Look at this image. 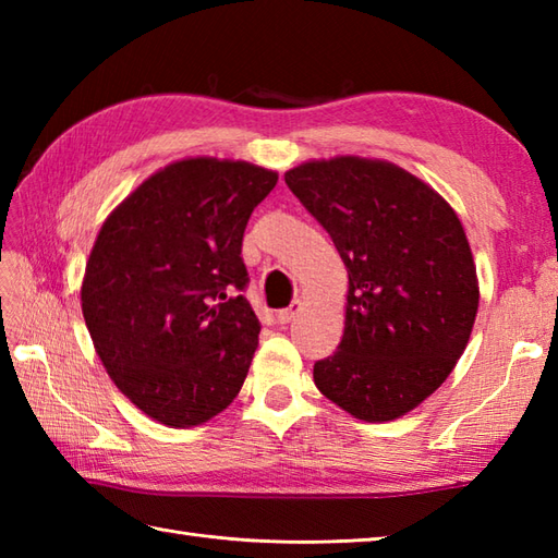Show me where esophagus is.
Instances as JSON below:
<instances>
[{
  "label": "esophagus",
  "mask_w": 558,
  "mask_h": 558,
  "mask_svg": "<svg viewBox=\"0 0 558 558\" xmlns=\"http://www.w3.org/2000/svg\"><path fill=\"white\" fill-rule=\"evenodd\" d=\"M300 306H302V302H292L288 310H280V312H276V322L278 324H290L292 318H294V314L300 312Z\"/></svg>",
  "instance_id": "esophagus-1"
}]
</instances>
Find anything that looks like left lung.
Wrapping results in <instances>:
<instances>
[{"instance_id":"8db88e82","label":"left lung","mask_w":558,"mask_h":558,"mask_svg":"<svg viewBox=\"0 0 558 558\" xmlns=\"http://www.w3.org/2000/svg\"><path fill=\"white\" fill-rule=\"evenodd\" d=\"M348 268L338 350L314 384L362 422H390L453 372L475 326L480 280L448 201L396 162L336 156L286 172Z\"/></svg>"}]
</instances>
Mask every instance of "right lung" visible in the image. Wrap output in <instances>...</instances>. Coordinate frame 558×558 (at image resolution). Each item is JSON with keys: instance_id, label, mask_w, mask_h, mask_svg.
Listing matches in <instances>:
<instances>
[{"instance_id": "1", "label": "right lung", "mask_w": 558, "mask_h": 558, "mask_svg": "<svg viewBox=\"0 0 558 558\" xmlns=\"http://www.w3.org/2000/svg\"><path fill=\"white\" fill-rule=\"evenodd\" d=\"M276 182L246 160L184 158L105 218L81 310L105 372L150 420L189 429L240 393L260 330L240 294L242 236Z\"/></svg>"}]
</instances>
